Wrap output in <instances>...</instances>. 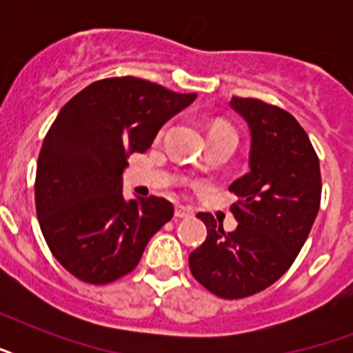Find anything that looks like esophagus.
Returning <instances> with one entry per match:
<instances>
[{
	"label": "esophagus",
	"instance_id": "esophagus-1",
	"mask_svg": "<svg viewBox=\"0 0 353 353\" xmlns=\"http://www.w3.org/2000/svg\"><path fill=\"white\" fill-rule=\"evenodd\" d=\"M194 210L190 207H185V205H177L176 207V218L179 220H188V218H192Z\"/></svg>",
	"mask_w": 353,
	"mask_h": 353
}]
</instances>
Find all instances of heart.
<instances>
[{"instance_id": "1", "label": "heart", "mask_w": 353, "mask_h": 353, "mask_svg": "<svg viewBox=\"0 0 353 353\" xmlns=\"http://www.w3.org/2000/svg\"><path fill=\"white\" fill-rule=\"evenodd\" d=\"M210 135H223V137H231L236 141V133L231 126H223V124H218L210 130Z\"/></svg>"}]
</instances>
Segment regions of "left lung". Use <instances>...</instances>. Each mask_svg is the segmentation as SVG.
I'll return each mask as SVG.
<instances>
[{
	"label": "left lung",
	"instance_id": "1",
	"mask_svg": "<svg viewBox=\"0 0 353 353\" xmlns=\"http://www.w3.org/2000/svg\"><path fill=\"white\" fill-rule=\"evenodd\" d=\"M251 130V172L232 183V232L209 212L207 240L190 252V273L221 299H243L274 284L295 262L321 205V166L304 128L285 110L232 97Z\"/></svg>",
	"mask_w": 353,
	"mask_h": 353
}]
</instances>
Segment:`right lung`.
I'll return each instance as SVG.
<instances>
[{
  "label": "right lung",
  "mask_w": 353,
  "mask_h": 353,
  "mask_svg": "<svg viewBox=\"0 0 353 353\" xmlns=\"http://www.w3.org/2000/svg\"><path fill=\"white\" fill-rule=\"evenodd\" d=\"M137 79L97 80L60 110L38 155L36 214L52 256L88 284L132 273L150 238L174 216L165 198L122 196V170L168 119L194 102Z\"/></svg>",
  "instance_id": "1"
}]
</instances>
